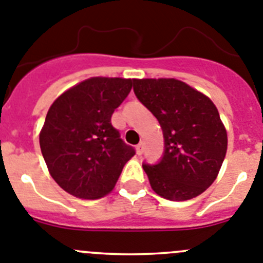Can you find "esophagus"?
I'll use <instances>...</instances> for the list:
<instances>
[{"instance_id":"esophagus-1","label":"esophagus","mask_w":263,"mask_h":263,"mask_svg":"<svg viewBox=\"0 0 263 263\" xmlns=\"http://www.w3.org/2000/svg\"><path fill=\"white\" fill-rule=\"evenodd\" d=\"M136 148H137V154H138V155H142V154H143V150H144L143 142H141V143H139Z\"/></svg>"}]
</instances>
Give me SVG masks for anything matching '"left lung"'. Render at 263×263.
Wrapping results in <instances>:
<instances>
[{"instance_id": "obj_1", "label": "left lung", "mask_w": 263, "mask_h": 263, "mask_svg": "<svg viewBox=\"0 0 263 263\" xmlns=\"http://www.w3.org/2000/svg\"><path fill=\"white\" fill-rule=\"evenodd\" d=\"M139 102L164 134V155L143 164L154 192L170 201H187L210 186L227 153V130L211 99L175 78L133 79Z\"/></svg>"}]
</instances>
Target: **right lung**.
<instances>
[{
  "instance_id": "add662e5",
  "label": "right lung",
  "mask_w": 263,
  "mask_h": 263,
  "mask_svg": "<svg viewBox=\"0 0 263 263\" xmlns=\"http://www.w3.org/2000/svg\"><path fill=\"white\" fill-rule=\"evenodd\" d=\"M132 86L133 79L92 77L62 92L48 109L40 148L53 180L71 196L109 194L136 154L110 122Z\"/></svg>"
}]
</instances>
